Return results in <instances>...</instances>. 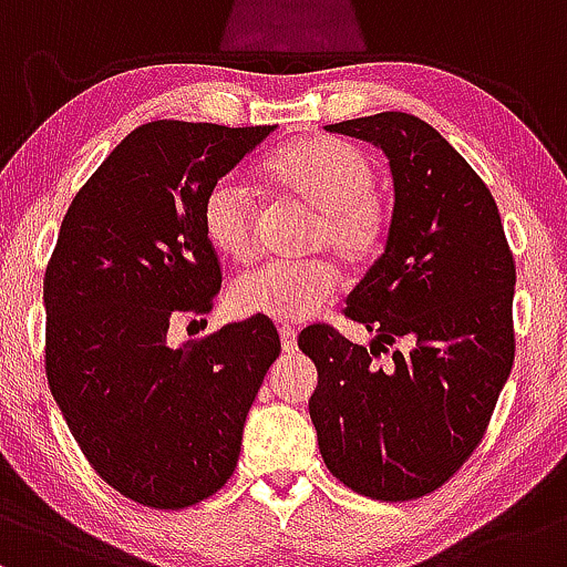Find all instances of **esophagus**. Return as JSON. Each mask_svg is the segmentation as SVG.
Here are the masks:
<instances>
[{"mask_svg":"<svg viewBox=\"0 0 567 567\" xmlns=\"http://www.w3.org/2000/svg\"><path fill=\"white\" fill-rule=\"evenodd\" d=\"M278 334H281V348L286 353H295L297 351V332L291 327H281L278 329Z\"/></svg>","mask_w":567,"mask_h":567,"instance_id":"34e87169","label":"esophagus"}]
</instances>
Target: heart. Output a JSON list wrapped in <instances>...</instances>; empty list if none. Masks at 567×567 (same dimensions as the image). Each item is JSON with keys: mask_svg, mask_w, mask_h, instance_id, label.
Segmentation results:
<instances>
[{"mask_svg": "<svg viewBox=\"0 0 567 567\" xmlns=\"http://www.w3.org/2000/svg\"><path fill=\"white\" fill-rule=\"evenodd\" d=\"M265 182L284 198L313 212L308 249H329L346 265H364L383 246L391 208L374 187V165L359 146L316 136L286 144L262 163ZM203 233L221 257L246 262L257 240V203L238 176H219L200 206ZM337 267L318 257L308 262H270L238 276L230 308L238 316L297 323L321 313L337 289Z\"/></svg>", "mask_w": 567, "mask_h": 567, "instance_id": "1", "label": "heart"}]
</instances>
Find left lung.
Wrapping results in <instances>:
<instances>
[{
	"mask_svg": "<svg viewBox=\"0 0 567 567\" xmlns=\"http://www.w3.org/2000/svg\"><path fill=\"white\" fill-rule=\"evenodd\" d=\"M385 152L393 219L385 251L348 295L346 316L374 332L355 346L334 327L300 334L323 463L378 501L434 493L472 457L514 364V270L487 184L415 114L327 125ZM405 340L388 365L379 351Z\"/></svg>",
	"mask_w": 567,
	"mask_h": 567,
	"instance_id": "obj_1",
	"label": "left lung"
}]
</instances>
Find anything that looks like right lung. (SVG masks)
Returning a JSON list of instances; mask_svg holds the SVG:
<instances>
[{"label": "right lung", "mask_w": 567, "mask_h": 567, "mask_svg": "<svg viewBox=\"0 0 567 567\" xmlns=\"http://www.w3.org/2000/svg\"><path fill=\"white\" fill-rule=\"evenodd\" d=\"M272 125H138L82 184L44 270V374L95 474L125 498L184 508L225 487L244 423L281 353L270 318L168 346L212 313L221 267L208 187Z\"/></svg>", "instance_id": "obj_1"}]
</instances>
